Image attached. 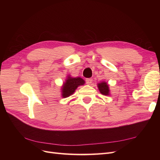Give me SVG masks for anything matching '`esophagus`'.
<instances>
[{
    "label": "esophagus",
    "mask_w": 160,
    "mask_h": 160,
    "mask_svg": "<svg viewBox=\"0 0 160 160\" xmlns=\"http://www.w3.org/2000/svg\"><path fill=\"white\" fill-rule=\"evenodd\" d=\"M92 81H93L92 78H86V82L87 84H91V83H92Z\"/></svg>",
    "instance_id": "obj_1"
}]
</instances>
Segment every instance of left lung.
Returning a JSON list of instances; mask_svg holds the SVG:
<instances>
[{"label":"left lung","mask_w":160,"mask_h":160,"mask_svg":"<svg viewBox=\"0 0 160 160\" xmlns=\"http://www.w3.org/2000/svg\"><path fill=\"white\" fill-rule=\"evenodd\" d=\"M98 88L100 91V93H101L104 95H109V92H110V90H109V87L108 85L107 84L106 82H101L98 84Z\"/></svg>","instance_id":"1"}]
</instances>
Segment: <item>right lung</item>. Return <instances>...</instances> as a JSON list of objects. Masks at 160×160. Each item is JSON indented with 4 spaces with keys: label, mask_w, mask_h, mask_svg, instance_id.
Here are the masks:
<instances>
[{
    "label": "right lung",
    "mask_w": 160,
    "mask_h": 160,
    "mask_svg": "<svg viewBox=\"0 0 160 160\" xmlns=\"http://www.w3.org/2000/svg\"><path fill=\"white\" fill-rule=\"evenodd\" d=\"M84 80L80 77H68L62 88V97L63 98L68 97L69 96L74 93L76 89L79 86L84 84Z\"/></svg>",
    "instance_id": "right-lung-1"
}]
</instances>
